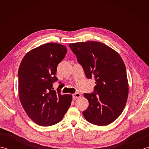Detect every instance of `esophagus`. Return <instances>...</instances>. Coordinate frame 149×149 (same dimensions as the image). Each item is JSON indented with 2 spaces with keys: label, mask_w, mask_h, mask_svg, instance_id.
<instances>
[{
  "label": "esophagus",
  "mask_w": 149,
  "mask_h": 149,
  "mask_svg": "<svg viewBox=\"0 0 149 149\" xmlns=\"http://www.w3.org/2000/svg\"><path fill=\"white\" fill-rule=\"evenodd\" d=\"M73 98H74V99H77V98H79V97H81V94L80 93H74V94H73Z\"/></svg>",
  "instance_id": "1"
}]
</instances>
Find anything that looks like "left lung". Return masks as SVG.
Segmentation results:
<instances>
[{"label":"left lung","instance_id":"obj_1","mask_svg":"<svg viewBox=\"0 0 149 149\" xmlns=\"http://www.w3.org/2000/svg\"><path fill=\"white\" fill-rule=\"evenodd\" d=\"M88 79L95 80L94 92L84 93L89 106L83 112L88 122L104 126L121 115L127 102L129 84L119 54L99 42L69 44Z\"/></svg>","mask_w":149,"mask_h":149}]
</instances>
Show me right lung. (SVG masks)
Returning a JSON list of instances; mask_svg holds the SVG:
<instances>
[{
  "label": "right lung",
  "mask_w": 149,
  "mask_h": 149,
  "mask_svg": "<svg viewBox=\"0 0 149 149\" xmlns=\"http://www.w3.org/2000/svg\"><path fill=\"white\" fill-rule=\"evenodd\" d=\"M67 52L59 43H49L28 52L19 66L18 95L28 116L42 126L59 122L71 105L72 95L53 90L57 66Z\"/></svg>",
  "instance_id": "add662e5"
}]
</instances>
